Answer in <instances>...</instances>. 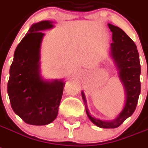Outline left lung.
<instances>
[{"mask_svg": "<svg viewBox=\"0 0 148 148\" xmlns=\"http://www.w3.org/2000/svg\"><path fill=\"white\" fill-rule=\"evenodd\" d=\"M108 26L113 33V42L110 44V57L115 63L119 79L125 90L124 107L113 120H101L91 115L83 91H82V97L88 117L95 125L103 129H114L119 127L127 118L131 116L135 110L141 93V65L137 47L134 41L120 28L110 23H108Z\"/></svg>", "mask_w": 148, "mask_h": 148, "instance_id": "1", "label": "left lung"}]
</instances>
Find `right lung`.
<instances>
[{
    "label": "right lung",
    "mask_w": 148,
    "mask_h": 148,
    "mask_svg": "<svg viewBox=\"0 0 148 148\" xmlns=\"http://www.w3.org/2000/svg\"><path fill=\"white\" fill-rule=\"evenodd\" d=\"M49 20L35 23L18 45L7 84L12 109L29 125H45L57 116L65 82L46 80L41 74V45L45 33L54 27Z\"/></svg>",
    "instance_id": "add662e5"
}]
</instances>
